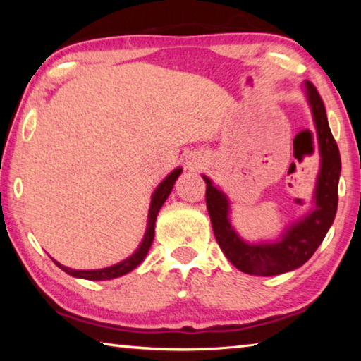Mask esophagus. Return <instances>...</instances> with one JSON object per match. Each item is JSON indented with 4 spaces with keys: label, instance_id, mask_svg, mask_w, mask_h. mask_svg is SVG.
Segmentation results:
<instances>
[{
    "label": "esophagus",
    "instance_id": "1",
    "mask_svg": "<svg viewBox=\"0 0 361 361\" xmlns=\"http://www.w3.org/2000/svg\"><path fill=\"white\" fill-rule=\"evenodd\" d=\"M202 159H200L199 156H189L188 157V161H186V164H188V167L191 169V170H195V169H199V167H202Z\"/></svg>",
    "mask_w": 361,
    "mask_h": 361
}]
</instances>
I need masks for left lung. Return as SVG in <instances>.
I'll list each match as a JSON object with an SVG mask.
<instances>
[{
	"label": "left lung",
	"instance_id": "8db88e82",
	"mask_svg": "<svg viewBox=\"0 0 361 361\" xmlns=\"http://www.w3.org/2000/svg\"><path fill=\"white\" fill-rule=\"evenodd\" d=\"M309 103L319 133L322 169L315 189V209L302 221L285 232L283 239L271 245H248L242 242L228 219L229 204L221 191L207 183L205 202L216 242L232 264L250 276H277L302 266L325 239L338 210V185L341 156L338 143L329 130L323 100L312 82H305Z\"/></svg>",
	"mask_w": 361,
	"mask_h": 361
}]
</instances>
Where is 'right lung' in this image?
<instances>
[{
  "label": "right lung",
  "instance_id": "right-lung-1",
  "mask_svg": "<svg viewBox=\"0 0 361 361\" xmlns=\"http://www.w3.org/2000/svg\"><path fill=\"white\" fill-rule=\"evenodd\" d=\"M180 175H181V169L173 170V172L170 173L167 178L157 186L154 194H152L149 213H148V228H146V234L143 237V242L140 243L138 250L130 256V258H127L126 261H122L116 266L105 267V269H97V271H75V269H70V267H65L62 264H59L57 261H54V262H56V264L60 269H62V271H65L66 274H70V276L85 279V280H109V279L121 277V276H124V274L133 271V269H135L140 264V262L145 259L146 253H148V250H149L151 243H152V239H154V226H156L157 213H159V210H161L162 204L166 202V199L169 197V194H170V191H172L175 181Z\"/></svg>",
  "mask_w": 361,
  "mask_h": 361
}]
</instances>
